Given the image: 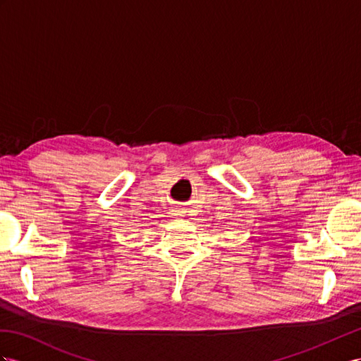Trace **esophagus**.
Wrapping results in <instances>:
<instances>
[{
	"label": "esophagus",
	"mask_w": 361,
	"mask_h": 361,
	"mask_svg": "<svg viewBox=\"0 0 361 361\" xmlns=\"http://www.w3.org/2000/svg\"><path fill=\"white\" fill-rule=\"evenodd\" d=\"M173 212H175V215H180V214H183L181 209H180L178 206H175V207H173Z\"/></svg>",
	"instance_id": "1"
}]
</instances>
